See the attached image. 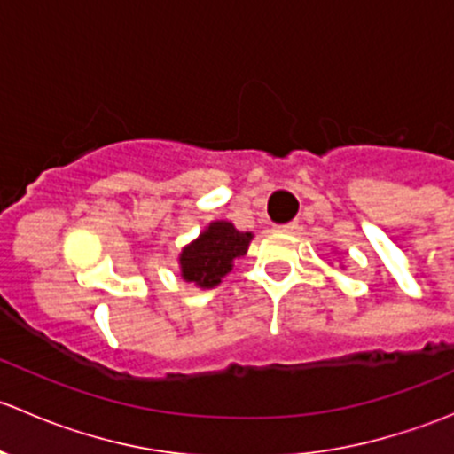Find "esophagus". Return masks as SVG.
Masks as SVG:
<instances>
[{"label": "esophagus", "instance_id": "obj_1", "mask_svg": "<svg viewBox=\"0 0 454 454\" xmlns=\"http://www.w3.org/2000/svg\"><path fill=\"white\" fill-rule=\"evenodd\" d=\"M274 231H277V232H286V235H292V232L299 231V223H296V222L281 223V226H274Z\"/></svg>", "mask_w": 454, "mask_h": 454}]
</instances>
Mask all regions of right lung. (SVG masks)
I'll list each match as a JSON object with an SVG mask.
<instances>
[{"instance_id":"obj_1","label":"right lung","mask_w":454,"mask_h":454,"mask_svg":"<svg viewBox=\"0 0 454 454\" xmlns=\"http://www.w3.org/2000/svg\"><path fill=\"white\" fill-rule=\"evenodd\" d=\"M253 232H241L231 222H210L204 232L180 253L182 278L210 290L232 270V261L248 253Z\"/></svg>"}]
</instances>
